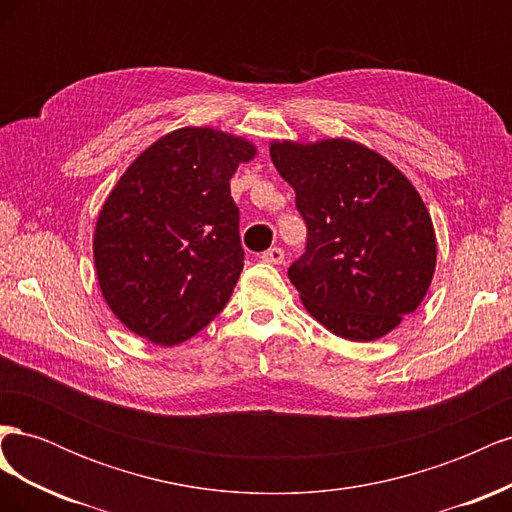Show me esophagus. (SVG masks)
I'll list each match as a JSON object with an SVG mask.
<instances>
[{
	"label": "esophagus",
	"instance_id": "34e87169",
	"mask_svg": "<svg viewBox=\"0 0 512 512\" xmlns=\"http://www.w3.org/2000/svg\"><path fill=\"white\" fill-rule=\"evenodd\" d=\"M260 258L265 262H271V265H280V262H284V250L282 247H271V250H267Z\"/></svg>",
	"mask_w": 512,
	"mask_h": 512
}]
</instances>
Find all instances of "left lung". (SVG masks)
I'll use <instances>...</instances> for the list:
<instances>
[{"instance_id":"8db88e82","label":"left lung","mask_w":512,"mask_h":512,"mask_svg":"<svg viewBox=\"0 0 512 512\" xmlns=\"http://www.w3.org/2000/svg\"><path fill=\"white\" fill-rule=\"evenodd\" d=\"M277 173L297 194L305 254L288 277L324 329L371 342L421 305L438 258L431 215L401 170L350 138L271 141Z\"/></svg>"}]
</instances>
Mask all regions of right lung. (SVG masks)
Listing matches in <instances>:
<instances>
[{
    "instance_id": "obj_1",
    "label": "right lung",
    "mask_w": 512,
    "mask_h": 512,
    "mask_svg": "<svg viewBox=\"0 0 512 512\" xmlns=\"http://www.w3.org/2000/svg\"><path fill=\"white\" fill-rule=\"evenodd\" d=\"M254 156L243 136L188 126L119 177L98 215L94 262L123 327L168 348L222 312L243 269L230 177Z\"/></svg>"
}]
</instances>
